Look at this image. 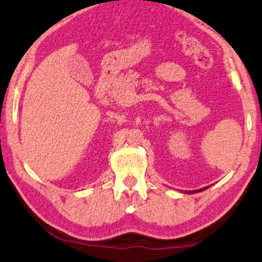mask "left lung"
Segmentation results:
<instances>
[{"label": "left lung", "instance_id": "8db88e82", "mask_svg": "<svg viewBox=\"0 0 262 262\" xmlns=\"http://www.w3.org/2000/svg\"><path fill=\"white\" fill-rule=\"evenodd\" d=\"M204 189H207V187H204V188H201V189H197V191H189L188 193H196V192H202V191H204Z\"/></svg>", "mask_w": 262, "mask_h": 262}]
</instances>
